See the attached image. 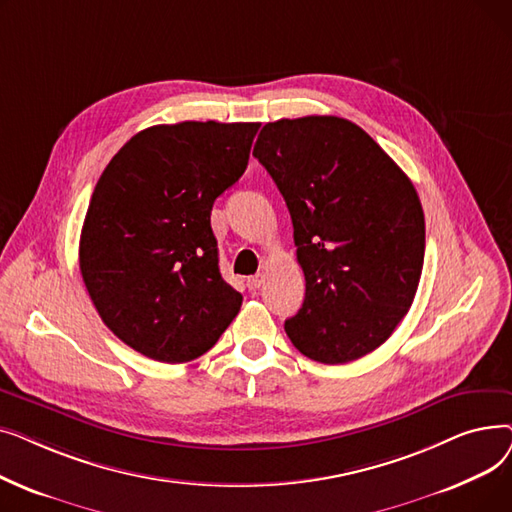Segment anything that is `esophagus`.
I'll list each match as a JSON object with an SVG mask.
<instances>
[{
  "mask_svg": "<svg viewBox=\"0 0 512 512\" xmlns=\"http://www.w3.org/2000/svg\"><path fill=\"white\" fill-rule=\"evenodd\" d=\"M263 282H265V274H255L247 280V286H249V290H257V288H261Z\"/></svg>",
  "mask_w": 512,
  "mask_h": 512,
  "instance_id": "esophagus-1",
  "label": "esophagus"
}]
</instances>
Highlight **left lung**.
I'll use <instances>...</instances> for the list:
<instances>
[{
    "mask_svg": "<svg viewBox=\"0 0 512 512\" xmlns=\"http://www.w3.org/2000/svg\"><path fill=\"white\" fill-rule=\"evenodd\" d=\"M253 155L292 218L305 301L284 330L326 365L384 344L413 305L425 220L409 176L357 124L305 116L265 124Z\"/></svg>",
    "mask_w": 512,
    "mask_h": 512,
    "instance_id": "1",
    "label": "left lung"
}]
</instances>
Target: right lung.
<instances>
[{
  "instance_id": "add662e5",
  "label": "right lung",
  "mask_w": 512,
  "mask_h": 512,
  "mask_svg": "<svg viewBox=\"0 0 512 512\" xmlns=\"http://www.w3.org/2000/svg\"><path fill=\"white\" fill-rule=\"evenodd\" d=\"M257 122L141 130L93 191L78 261L89 297L124 344L184 363L218 342L242 305L220 274L211 207L247 170Z\"/></svg>"
}]
</instances>
